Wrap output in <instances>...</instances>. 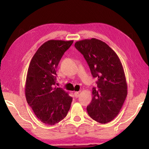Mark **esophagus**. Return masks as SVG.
Wrapping results in <instances>:
<instances>
[{"label": "esophagus", "mask_w": 149, "mask_h": 149, "mask_svg": "<svg viewBox=\"0 0 149 149\" xmlns=\"http://www.w3.org/2000/svg\"><path fill=\"white\" fill-rule=\"evenodd\" d=\"M79 92H78V91H76V92H75V93H74V95H75V97H76V98H77L78 97H79Z\"/></svg>", "instance_id": "34e87169"}]
</instances>
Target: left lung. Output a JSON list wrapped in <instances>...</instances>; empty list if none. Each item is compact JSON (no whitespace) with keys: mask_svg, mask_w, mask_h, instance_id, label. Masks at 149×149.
Listing matches in <instances>:
<instances>
[{"mask_svg":"<svg viewBox=\"0 0 149 149\" xmlns=\"http://www.w3.org/2000/svg\"><path fill=\"white\" fill-rule=\"evenodd\" d=\"M75 47L84 55L93 76L98 78L99 89L93 88L88 114L99 123L110 122L119 114L127 95L122 62L114 50L97 39L77 41Z\"/></svg>","mask_w":149,"mask_h":149,"instance_id":"obj_1","label":"left lung"}]
</instances>
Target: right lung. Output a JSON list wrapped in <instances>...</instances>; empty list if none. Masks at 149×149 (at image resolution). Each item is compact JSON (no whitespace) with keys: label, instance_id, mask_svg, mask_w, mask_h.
<instances>
[{"label":"right lung","instance_id":"right-lung-1","mask_svg":"<svg viewBox=\"0 0 149 149\" xmlns=\"http://www.w3.org/2000/svg\"><path fill=\"white\" fill-rule=\"evenodd\" d=\"M74 41L49 40L40 47L30 62L25 94L36 117L54 125L66 116L72 98L62 88L54 87L60 59Z\"/></svg>","mask_w":149,"mask_h":149}]
</instances>
